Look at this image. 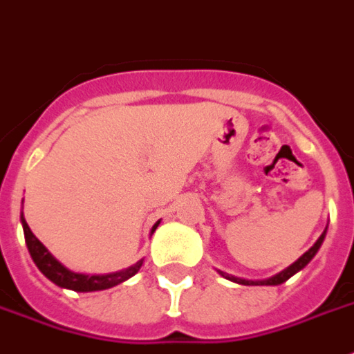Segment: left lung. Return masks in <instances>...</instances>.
I'll return each mask as SVG.
<instances>
[{"label": "left lung", "mask_w": 354, "mask_h": 354, "mask_svg": "<svg viewBox=\"0 0 354 354\" xmlns=\"http://www.w3.org/2000/svg\"><path fill=\"white\" fill-rule=\"evenodd\" d=\"M324 237H326V230H324V233L320 235L319 241H317V243H315V245H313L311 248H309V250L299 258V260L294 261V263H292L290 267H286L284 271H281L279 274H274V277H271V279H267V281H246V279H239V277H230V274H225L223 271H220V274H223V277H225V279H230V281L239 282V284H246V286H248V284H256V286H277V284H282V282L288 281L290 277H292V274H296L297 271H301V269H304V267L307 266L313 258H315V254L319 252V248L320 245H322Z\"/></svg>", "instance_id": "left-lung-1"}]
</instances>
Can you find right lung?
<instances>
[{
  "label": "right lung",
  "mask_w": 354,
  "mask_h": 354,
  "mask_svg": "<svg viewBox=\"0 0 354 354\" xmlns=\"http://www.w3.org/2000/svg\"><path fill=\"white\" fill-rule=\"evenodd\" d=\"M22 220V227H24V239H26V246L28 250H30V256H32V260L37 267H39V271H41L49 281H53L58 286H62V288H70L75 290V292H94V290H106L111 288V286H115L119 282H124L127 279H131L132 274L138 273V269L142 267V261H136L134 266L129 267V269H123V271H119V273H109V274H81V273H73L70 269H66L60 261H57L53 256L49 254V250L45 248V246L37 241L32 230L28 227L26 220H24V216L20 218ZM157 225L159 222L155 223L153 230H157Z\"/></svg>",
  "instance_id": "add662e5"
}]
</instances>
